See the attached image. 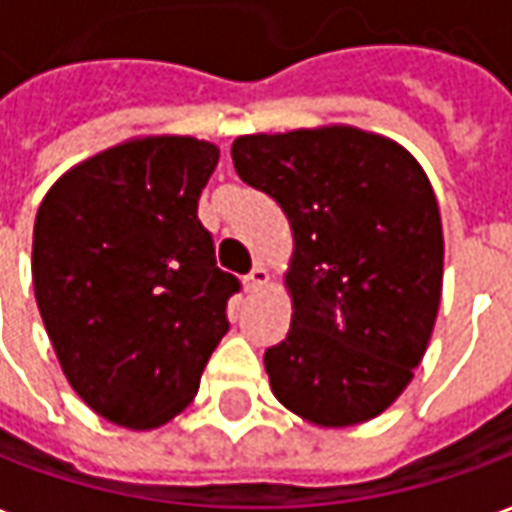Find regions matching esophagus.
I'll list each match as a JSON object with an SVG mask.
<instances>
[{
	"label": "esophagus",
	"mask_w": 512,
	"mask_h": 512,
	"mask_svg": "<svg viewBox=\"0 0 512 512\" xmlns=\"http://www.w3.org/2000/svg\"><path fill=\"white\" fill-rule=\"evenodd\" d=\"M268 285V271L263 266L252 268V274L244 279V290L246 293H255V290L266 288Z\"/></svg>",
	"instance_id": "esophagus-1"
}]
</instances>
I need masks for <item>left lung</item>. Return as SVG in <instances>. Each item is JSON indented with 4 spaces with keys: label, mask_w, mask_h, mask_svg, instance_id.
Listing matches in <instances>:
<instances>
[{
    "label": "left lung",
    "mask_w": 512,
    "mask_h": 512,
    "mask_svg": "<svg viewBox=\"0 0 512 512\" xmlns=\"http://www.w3.org/2000/svg\"><path fill=\"white\" fill-rule=\"evenodd\" d=\"M233 164L293 233L290 332L263 356L274 397L321 428L384 414L439 315L444 233L425 169L395 139L340 123L238 136Z\"/></svg>",
    "instance_id": "1"
}]
</instances>
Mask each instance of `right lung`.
I'll use <instances>...</instances> for the list:
<instances>
[{
    "label": "right lung",
    "instance_id": "add662e5",
    "mask_svg": "<svg viewBox=\"0 0 512 512\" xmlns=\"http://www.w3.org/2000/svg\"><path fill=\"white\" fill-rule=\"evenodd\" d=\"M219 147L134 136L46 191L32 233L40 318L73 392L120 428L153 430L189 406L230 323L238 279L216 268L197 200Z\"/></svg>",
    "mask_w": 512,
    "mask_h": 512
}]
</instances>
